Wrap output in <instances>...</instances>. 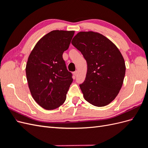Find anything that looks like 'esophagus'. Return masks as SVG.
<instances>
[{
    "label": "esophagus",
    "instance_id": "1",
    "mask_svg": "<svg viewBox=\"0 0 148 148\" xmlns=\"http://www.w3.org/2000/svg\"><path fill=\"white\" fill-rule=\"evenodd\" d=\"M73 74H74V75H75V76H77V75H78V71H77V70H76L75 71H74V72H73Z\"/></svg>",
    "mask_w": 148,
    "mask_h": 148
}]
</instances>
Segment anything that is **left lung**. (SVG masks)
<instances>
[{"instance_id": "obj_1", "label": "left lung", "mask_w": 148, "mask_h": 148, "mask_svg": "<svg viewBox=\"0 0 148 148\" xmlns=\"http://www.w3.org/2000/svg\"><path fill=\"white\" fill-rule=\"evenodd\" d=\"M71 44L87 62L86 78L79 84L84 99L97 107L109 104L123 84L126 68L122 53L109 39L93 31L78 33Z\"/></svg>"}]
</instances>
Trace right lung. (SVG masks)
I'll return each mask as SVG.
<instances>
[{
	"mask_svg": "<svg viewBox=\"0 0 148 148\" xmlns=\"http://www.w3.org/2000/svg\"><path fill=\"white\" fill-rule=\"evenodd\" d=\"M74 31L54 30L36 44L26 66V78L33 99L42 108L53 110L65 102L73 82L63 53L69 49Z\"/></svg>",
	"mask_w": 148,
	"mask_h": 148,
	"instance_id": "obj_1",
	"label": "right lung"
}]
</instances>
